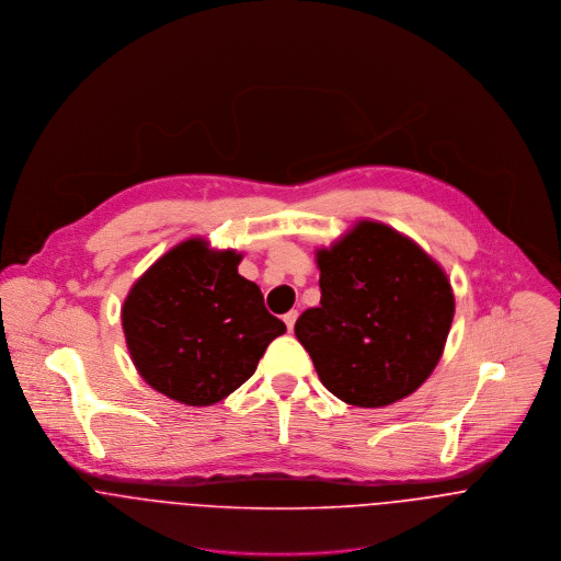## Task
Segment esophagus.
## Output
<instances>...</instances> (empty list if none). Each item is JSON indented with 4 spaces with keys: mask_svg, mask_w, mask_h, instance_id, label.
<instances>
[{
    "mask_svg": "<svg viewBox=\"0 0 561 561\" xmlns=\"http://www.w3.org/2000/svg\"><path fill=\"white\" fill-rule=\"evenodd\" d=\"M297 311L290 310L288 313H284V322H286V327H288V331H293L295 329V320H297Z\"/></svg>",
    "mask_w": 561,
    "mask_h": 561,
    "instance_id": "34e87169",
    "label": "esophagus"
}]
</instances>
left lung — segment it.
<instances>
[{
	"instance_id": "1",
	"label": "left lung",
	"mask_w": 561,
	"mask_h": 561,
	"mask_svg": "<svg viewBox=\"0 0 561 561\" xmlns=\"http://www.w3.org/2000/svg\"><path fill=\"white\" fill-rule=\"evenodd\" d=\"M320 306L295 333L322 385L340 400L378 409L413 393L435 370L454 318L440 266L396 230L362 221L318 251Z\"/></svg>"
}]
</instances>
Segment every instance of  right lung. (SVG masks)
I'll list each match as a JSON object with an SVG mask.
<instances>
[{"label": "right lung", "mask_w": 561, "mask_h": 561, "mask_svg": "<svg viewBox=\"0 0 561 561\" xmlns=\"http://www.w3.org/2000/svg\"><path fill=\"white\" fill-rule=\"evenodd\" d=\"M241 255L197 239L157 260L123 308L128 353L141 378L168 398L208 407L255 373L286 324L264 308L260 288L239 275Z\"/></svg>", "instance_id": "add662e5"}]
</instances>
